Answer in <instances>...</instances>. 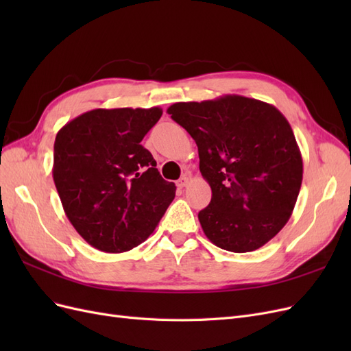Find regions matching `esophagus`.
<instances>
[{
    "mask_svg": "<svg viewBox=\"0 0 351 351\" xmlns=\"http://www.w3.org/2000/svg\"><path fill=\"white\" fill-rule=\"evenodd\" d=\"M187 184H189V178H187V177H182V178H180L178 182H177V187H178V189H184Z\"/></svg>",
    "mask_w": 351,
    "mask_h": 351,
    "instance_id": "esophagus-1",
    "label": "esophagus"
}]
</instances>
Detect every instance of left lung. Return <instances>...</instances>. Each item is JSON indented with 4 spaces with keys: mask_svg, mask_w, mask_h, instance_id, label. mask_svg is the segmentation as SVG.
I'll use <instances>...</instances> for the list:
<instances>
[{
    "mask_svg": "<svg viewBox=\"0 0 351 351\" xmlns=\"http://www.w3.org/2000/svg\"><path fill=\"white\" fill-rule=\"evenodd\" d=\"M193 137L199 169L210 186L199 212L215 246L253 252L290 219L303 180V159L290 123L271 104L241 95L177 102L167 110Z\"/></svg>",
    "mask_w": 351,
    "mask_h": 351,
    "instance_id": "obj_1",
    "label": "left lung"
}]
</instances>
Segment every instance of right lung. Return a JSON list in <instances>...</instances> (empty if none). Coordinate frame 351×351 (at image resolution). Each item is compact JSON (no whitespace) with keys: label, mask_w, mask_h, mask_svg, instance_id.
<instances>
[{"label":"right lung","mask_w":351,"mask_h":351,"mask_svg":"<svg viewBox=\"0 0 351 351\" xmlns=\"http://www.w3.org/2000/svg\"><path fill=\"white\" fill-rule=\"evenodd\" d=\"M162 110L97 108L56 136L52 177L71 226L92 247L123 253L155 231L176 196L141 145Z\"/></svg>","instance_id":"1"}]
</instances>
